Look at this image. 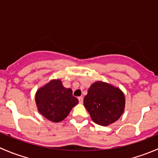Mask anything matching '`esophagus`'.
I'll list each match as a JSON object with an SVG mask.
<instances>
[{
  "instance_id": "esophagus-1",
  "label": "esophagus",
  "mask_w": 158,
  "mask_h": 158,
  "mask_svg": "<svg viewBox=\"0 0 158 158\" xmlns=\"http://www.w3.org/2000/svg\"><path fill=\"white\" fill-rule=\"evenodd\" d=\"M78 99H79V103H81V104H82V103L83 102V98H82V96L79 97V98H78Z\"/></svg>"
}]
</instances>
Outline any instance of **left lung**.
<instances>
[{
  "label": "left lung",
  "instance_id": "1",
  "mask_svg": "<svg viewBox=\"0 0 158 158\" xmlns=\"http://www.w3.org/2000/svg\"><path fill=\"white\" fill-rule=\"evenodd\" d=\"M83 103L94 122L107 126L121 117L125 109V99L118 88L96 82L89 89Z\"/></svg>",
  "mask_w": 158,
  "mask_h": 158
}]
</instances>
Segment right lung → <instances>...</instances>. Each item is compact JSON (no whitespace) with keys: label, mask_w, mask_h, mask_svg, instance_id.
I'll list each match as a JSON object with an SVG mask.
<instances>
[{"label":"right lung","mask_w":158,"mask_h":158,"mask_svg":"<svg viewBox=\"0 0 158 158\" xmlns=\"http://www.w3.org/2000/svg\"><path fill=\"white\" fill-rule=\"evenodd\" d=\"M78 102L72 89L65 88L59 79L50 81L36 94L38 111L51 122L63 121Z\"/></svg>","instance_id":"right-lung-1"}]
</instances>
